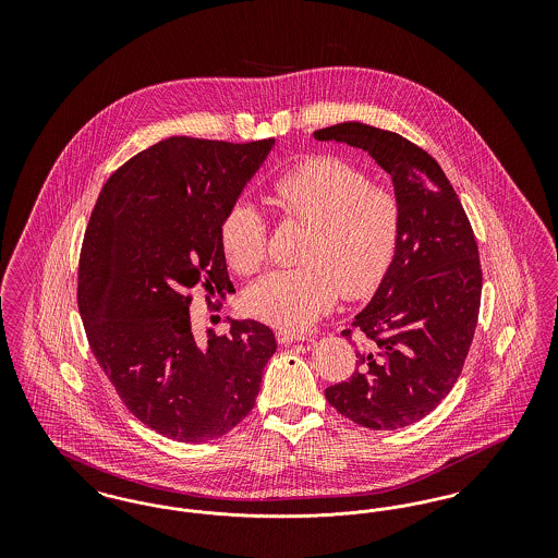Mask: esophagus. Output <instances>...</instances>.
Segmentation results:
<instances>
[{
  "instance_id": "1",
  "label": "esophagus",
  "mask_w": 558,
  "mask_h": 558,
  "mask_svg": "<svg viewBox=\"0 0 558 558\" xmlns=\"http://www.w3.org/2000/svg\"><path fill=\"white\" fill-rule=\"evenodd\" d=\"M276 339H278L280 345H291V343H296V341H305L307 337L301 335V332H294V330L278 328V330H276Z\"/></svg>"
}]
</instances>
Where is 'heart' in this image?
<instances>
[{"label": "heart", "mask_w": 558, "mask_h": 558, "mask_svg": "<svg viewBox=\"0 0 558 558\" xmlns=\"http://www.w3.org/2000/svg\"><path fill=\"white\" fill-rule=\"evenodd\" d=\"M267 201L282 217L305 223L299 266L276 269L255 282L246 312L284 330H303L343 292L364 296L383 280L398 248V198L387 187L335 157H312L280 173ZM228 264L242 276L266 262L267 228L248 203H234L219 223Z\"/></svg>", "instance_id": "b5f03b06"}]
</instances>
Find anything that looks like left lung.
I'll return each instance as SVG.
<instances>
[{
	"label": "left lung",
	"mask_w": 558,
	"mask_h": 558,
	"mask_svg": "<svg viewBox=\"0 0 558 558\" xmlns=\"http://www.w3.org/2000/svg\"><path fill=\"white\" fill-rule=\"evenodd\" d=\"M314 137L366 150L391 175L401 213L393 262L351 324L364 339L357 368L324 393L372 430L418 423L450 393L475 337L483 274L471 221L439 162L399 133L349 121Z\"/></svg>",
	"instance_id": "8db88e82"
}]
</instances>
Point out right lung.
Wrapping results in <instances>:
<instances>
[{
	"label": "right lung",
	"instance_id": "right-lung-1",
	"mask_svg": "<svg viewBox=\"0 0 558 558\" xmlns=\"http://www.w3.org/2000/svg\"><path fill=\"white\" fill-rule=\"evenodd\" d=\"M274 148L173 135L121 165L102 187L81 246L77 305L87 343L133 416L203 444L253 410L269 326L234 319L196 341L190 291L234 292L219 223Z\"/></svg>",
	"mask_w": 558,
	"mask_h": 558
}]
</instances>
